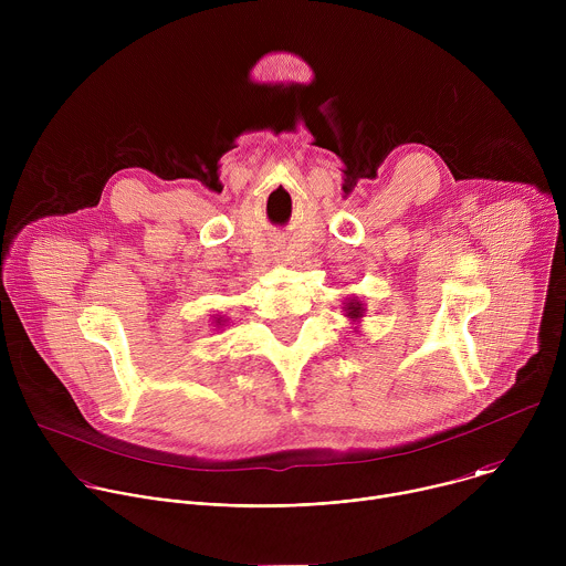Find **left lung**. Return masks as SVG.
<instances>
[{"instance_id":"1","label":"left lung","mask_w":566,"mask_h":566,"mask_svg":"<svg viewBox=\"0 0 566 566\" xmlns=\"http://www.w3.org/2000/svg\"><path fill=\"white\" fill-rule=\"evenodd\" d=\"M343 311H345V315L354 322V325H358V322L365 317V304H363L360 300H356V297H347ZM356 329H358V327H356Z\"/></svg>"}]
</instances>
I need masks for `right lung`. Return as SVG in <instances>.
<instances>
[{
	"instance_id": "obj_1",
	"label": "right lung",
	"mask_w": 566,
	"mask_h": 566,
	"mask_svg": "<svg viewBox=\"0 0 566 566\" xmlns=\"http://www.w3.org/2000/svg\"><path fill=\"white\" fill-rule=\"evenodd\" d=\"M212 319H214V322H212V325H214L217 329H219V327L223 325V322H226V317H221V315H219V317H217V315H212Z\"/></svg>"
}]
</instances>
